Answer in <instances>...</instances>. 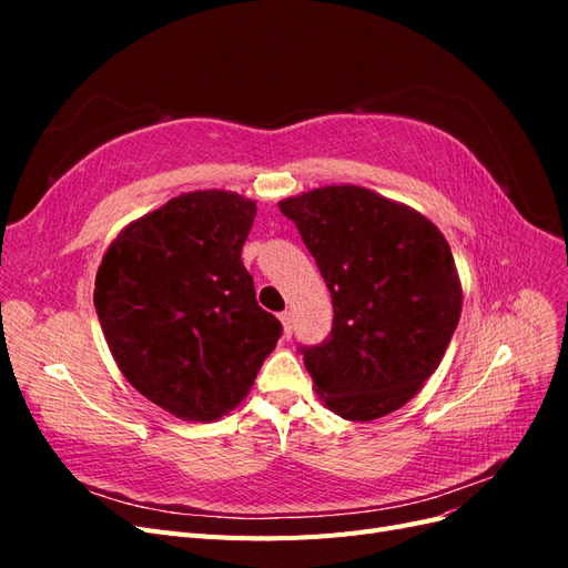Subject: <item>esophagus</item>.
Masks as SVG:
<instances>
[{
    "instance_id": "esophagus-1",
    "label": "esophagus",
    "mask_w": 568,
    "mask_h": 568,
    "mask_svg": "<svg viewBox=\"0 0 568 568\" xmlns=\"http://www.w3.org/2000/svg\"><path fill=\"white\" fill-rule=\"evenodd\" d=\"M280 322H282L284 336L291 338V334H294V317H291V313H282V315H280Z\"/></svg>"
}]
</instances>
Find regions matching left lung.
I'll return each instance as SVG.
<instances>
[{
	"label": "left lung",
	"mask_w": 568,
	"mask_h": 568,
	"mask_svg": "<svg viewBox=\"0 0 568 568\" xmlns=\"http://www.w3.org/2000/svg\"><path fill=\"white\" fill-rule=\"evenodd\" d=\"M332 294L334 329L303 348L324 407L351 422L400 409L448 351L462 315L450 244L409 205L357 184L280 201Z\"/></svg>",
	"instance_id": "8db88e82"
}]
</instances>
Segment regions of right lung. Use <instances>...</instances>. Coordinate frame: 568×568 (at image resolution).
Wrapping results in <instances>:
<instances>
[{
  "mask_svg": "<svg viewBox=\"0 0 568 568\" xmlns=\"http://www.w3.org/2000/svg\"><path fill=\"white\" fill-rule=\"evenodd\" d=\"M253 217V199L199 189L132 220L101 257L94 307L115 365L178 419L225 417L282 336L242 263Z\"/></svg>",
  "mask_w": 568,
  "mask_h": 568,
  "instance_id": "add662e5",
  "label": "right lung"
}]
</instances>
